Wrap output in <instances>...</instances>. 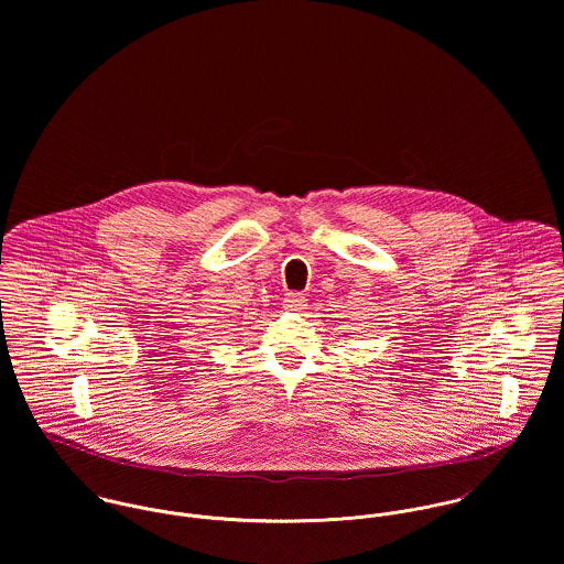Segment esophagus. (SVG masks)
Returning <instances> with one entry per match:
<instances>
[{
  "label": "esophagus",
  "instance_id": "esophagus-1",
  "mask_svg": "<svg viewBox=\"0 0 564 564\" xmlns=\"http://www.w3.org/2000/svg\"><path fill=\"white\" fill-rule=\"evenodd\" d=\"M303 303H305V296H303L301 292H288L285 299H283V305H285L288 310H292V312L303 310Z\"/></svg>",
  "mask_w": 564,
  "mask_h": 564
}]
</instances>
